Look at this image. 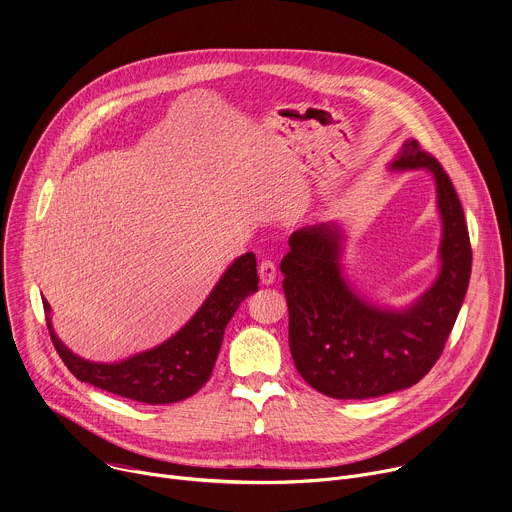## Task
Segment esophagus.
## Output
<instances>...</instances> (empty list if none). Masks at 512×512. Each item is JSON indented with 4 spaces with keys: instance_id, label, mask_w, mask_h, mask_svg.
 Masks as SVG:
<instances>
[{
    "instance_id": "obj_1",
    "label": "esophagus",
    "mask_w": 512,
    "mask_h": 512,
    "mask_svg": "<svg viewBox=\"0 0 512 512\" xmlns=\"http://www.w3.org/2000/svg\"><path fill=\"white\" fill-rule=\"evenodd\" d=\"M275 277H277V267L273 265V261L263 259V261L259 263V279H261V283H263V285H269V283L275 281Z\"/></svg>"
}]
</instances>
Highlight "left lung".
I'll use <instances>...</instances> for the list:
<instances>
[{"instance_id": "left-lung-1", "label": "left lung", "mask_w": 512, "mask_h": 512, "mask_svg": "<svg viewBox=\"0 0 512 512\" xmlns=\"http://www.w3.org/2000/svg\"><path fill=\"white\" fill-rule=\"evenodd\" d=\"M391 168L433 174L444 223L442 271L411 308L383 310L354 294L340 271L342 237L332 223L296 231L279 263L296 369L332 399L381 397L419 383L444 352L468 289L472 247L450 176L417 139L403 143Z\"/></svg>"}]
</instances>
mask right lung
Listing matches in <instances>:
<instances>
[{
  "label": "right lung",
  "mask_w": 512,
  "mask_h": 512,
  "mask_svg": "<svg viewBox=\"0 0 512 512\" xmlns=\"http://www.w3.org/2000/svg\"><path fill=\"white\" fill-rule=\"evenodd\" d=\"M257 283L255 255L245 253L218 279L202 308L178 334L152 350L113 364L89 362L72 354L56 338L50 318L46 324L58 356L79 381L139 403H176L194 395L210 379L225 328L239 304L257 291ZM42 304L48 314L50 304L46 300Z\"/></svg>",
  "instance_id": "obj_1"
}]
</instances>
